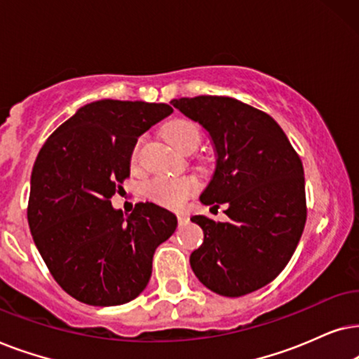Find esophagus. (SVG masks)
<instances>
[{"mask_svg":"<svg viewBox=\"0 0 359 359\" xmlns=\"http://www.w3.org/2000/svg\"><path fill=\"white\" fill-rule=\"evenodd\" d=\"M189 215L187 213H179L177 215V222H179V226H184V224L189 223Z\"/></svg>","mask_w":359,"mask_h":359,"instance_id":"1","label":"esophagus"}]
</instances>
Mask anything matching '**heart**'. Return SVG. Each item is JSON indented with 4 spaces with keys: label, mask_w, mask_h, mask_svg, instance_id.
Returning <instances> with one entry per match:
<instances>
[{
    "label": "heart",
    "mask_w": 359,
    "mask_h": 359,
    "mask_svg": "<svg viewBox=\"0 0 359 359\" xmlns=\"http://www.w3.org/2000/svg\"><path fill=\"white\" fill-rule=\"evenodd\" d=\"M164 136L167 142L177 151H182L187 146L197 147L200 141L198 128L189 119H174L165 126ZM137 147L133 151L131 159H137ZM198 184L194 177H156L146 185V194L156 203L164 205L167 208H180L187 202L189 197L197 192Z\"/></svg>",
    "instance_id": "heart-1"
}]
</instances>
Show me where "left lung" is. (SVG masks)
<instances>
[{"label": "left lung", "mask_w": 359, "mask_h": 359, "mask_svg": "<svg viewBox=\"0 0 359 359\" xmlns=\"http://www.w3.org/2000/svg\"><path fill=\"white\" fill-rule=\"evenodd\" d=\"M170 103L208 133L217 157L200 202L228 207V222L190 218L203 229L202 246L190 255L192 271L224 297L255 292L280 274L302 236V161L269 114L240 100L203 95Z\"/></svg>", "instance_id": "8db88e82"}]
</instances>
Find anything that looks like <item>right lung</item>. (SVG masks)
<instances>
[{"label": "right lung", "instance_id": "add662e5", "mask_svg": "<svg viewBox=\"0 0 359 359\" xmlns=\"http://www.w3.org/2000/svg\"><path fill=\"white\" fill-rule=\"evenodd\" d=\"M174 111L165 103L98 100L49 136L31 175L27 222L57 284L97 307L121 305L146 289L156 248L177 217L137 203L131 215L109 198L130 177L137 137Z\"/></svg>", "mask_w": 359, "mask_h": 359}]
</instances>
